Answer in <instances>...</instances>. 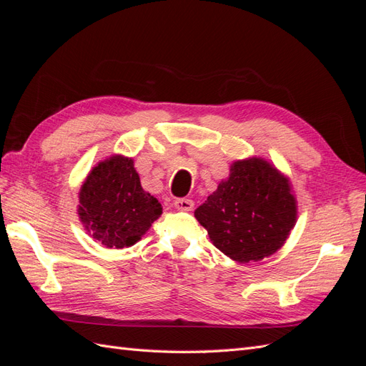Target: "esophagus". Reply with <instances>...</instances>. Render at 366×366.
I'll return each instance as SVG.
<instances>
[{
	"mask_svg": "<svg viewBox=\"0 0 366 366\" xmlns=\"http://www.w3.org/2000/svg\"><path fill=\"white\" fill-rule=\"evenodd\" d=\"M174 206L179 210H192L194 202L189 200V198H177V200L174 202Z\"/></svg>",
	"mask_w": 366,
	"mask_h": 366,
	"instance_id": "esophagus-1",
	"label": "esophagus"
}]
</instances>
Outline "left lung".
<instances>
[{"label":"left lung","instance_id":"obj_1","mask_svg":"<svg viewBox=\"0 0 366 366\" xmlns=\"http://www.w3.org/2000/svg\"><path fill=\"white\" fill-rule=\"evenodd\" d=\"M195 218L212 244L246 264L278 252L297 219L292 183L262 157L235 160L217 191L195 209Z\"/></svg>","mask_w":366,"mask_h":366}]
</instances>
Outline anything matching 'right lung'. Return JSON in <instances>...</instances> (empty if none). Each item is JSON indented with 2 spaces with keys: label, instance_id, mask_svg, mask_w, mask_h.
<instances>
[{
  "label": "right lung",
  "instance_id": "right-lung-1",
  "mask_svg": "<svg viewBox=\"0 0 366 366\" xmlns=\"http://www.w3.org/2000/svg\"><path fill=\"white\" fill-rule=\"evenodd\" d=\"M162 204L143 189L134 160L113 154L88 172L77 215L93 239L108 249L134 246L162 215Z\"/></svg>",
  "mask_w": 366,
  "mask_h": 366
}]
</instances>
